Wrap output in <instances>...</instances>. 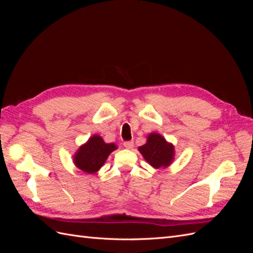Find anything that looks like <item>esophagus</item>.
<instances>
[{
  "label": "esophagus",
  "instance_id": "esophagus-1",
  "mask_svg": "<svg viewBox=\"0 0 253 253\" xmlns=\"http://www.w3.org/2000/svg\"><path fill=\"white\" fill-rule=\"evenodd\" d=\"M124 145H125V148H126V149H132V148L134 147V142H133L132 140L125 141V142H124Z\"/></svg>",
  "mask_w": 253,
  "mask_h": 253
}]
</instances>
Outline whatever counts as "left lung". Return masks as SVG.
Instances as JSON below:
<instances>
[{"instance_id": "left-lung-1", "label": "left lung", "mask_w": 253, "mask_h": 253, "mask_svg": "<svg viewBox=\"0 0 253 253\" xmlns=\"http://www.w3.org/2000/svg\"><path fill=\"white\" fill-rule=\"evenodd\" d=\"M139 152L152 167L158 169L160 167H168L172 163L174 147L167 142L162 135L152 133L148 137L147 143L139 147Z\"/></svg>"}]
</instances>
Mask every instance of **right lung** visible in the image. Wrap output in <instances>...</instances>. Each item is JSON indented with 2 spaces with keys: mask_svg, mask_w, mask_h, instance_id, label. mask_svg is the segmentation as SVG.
<instances>
[{
  "mask_svg": "<svg viewBox=\"0 0 253 253\" xmlns=\"http://www.w3.org/2000/svg\"><path fill=\"white\" fill-rule=\"evenodd\" d=\"M117 147L114 143H105L100 136L90 137L74 156L75 165L88 174L96 173L105 163L106 158Z\"/></svg>",
  "mask_w": 253,
  "mask_h": 253,
  "instance_id": "1",
  "label": "right lung"
}]
</instances>
